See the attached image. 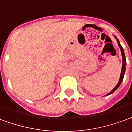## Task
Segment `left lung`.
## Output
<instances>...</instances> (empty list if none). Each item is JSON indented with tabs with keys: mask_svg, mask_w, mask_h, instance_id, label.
<instances>
[{
	"mask_svg": "<svg viewBox=\"0 0 132 132\" xmlns=\"http://www.w3.org/2000/svg\"><path fill=\"white\" fill-rule=\"evenodd\" d=\"M114 36V35H113ZM115 37V38L116 39V40L118 42V46L120 49V51H121V54H122V70H121V74H120V80H119V82H118L117 84V85L114 87V88L112 89V90L109 92L108 94H107L106 96H108V95H110V94H112L115 92V91L117 89L120 87V85H121L122 83V82L123 80V78H124V76H125V70H126V59H125V52H124V50L122 48V45H120V43L119 41V40H118L117 38H116V36H114Z\"/></svg>",
	"mask_w": 132,
	"mask_h": 132,
	"instance_id": "obj_1",
	"label": "left lung"
}]
</instances>
